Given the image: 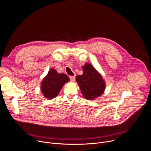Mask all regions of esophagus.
Instances as JSON below:
<instances>
[{
	"mask_svg": "<svg viewBox=\"0 0 151 151\" xmlns=\"http://www.w3.org/2000/svg\"><path fill=\"white\" fill-rule=\"evenodd\" d=\"M70 81H75V76H70Z\"/></svg>",
	"mask_w": 151,
	"mask_h": 151,
	"instance_id": "esophagus-1",
	"label": "esophagus"
}]
</instances>
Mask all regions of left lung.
I'll use <instances>...</instances> for the list:
<instances>
[{
    "instance_id": "obj_1",
    "label": "left lung",
    "mask_w": 151,
    "mask_h": 151,
    "mask_svg": "<svg viewBox=\"0 0 151 151\" xmlns=\"http://www.w3.org/2000/svg\"><path fill=\"white\" fill-rule=\"evenodd\" d=\"M83 74L76 78L81 93L88 100H93L104 93L105 82L101 75L90 64L86 63L82 66Z\"/></svg>"
}]
</instances>
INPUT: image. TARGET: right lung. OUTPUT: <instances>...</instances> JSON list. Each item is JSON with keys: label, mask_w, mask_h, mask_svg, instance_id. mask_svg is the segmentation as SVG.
Here are the masks:
<instances>
[{"label": "right lung", "mask_w": 151, "mask_h": 151, "mask_svg": "<svg viewBox=\"0 0 151 151\" xmlns=\"http://www.w3.org/2000/svg\"><path fill=\"white\" fill-rule=\"evenodd\" d=\"M69 81V77L64 73H58L54 69L49 70L41 82V91L46 98L52 99L58 94L64 84Z\"/></svg>", "instance_id": "right-lung-1"}]
</instances>
